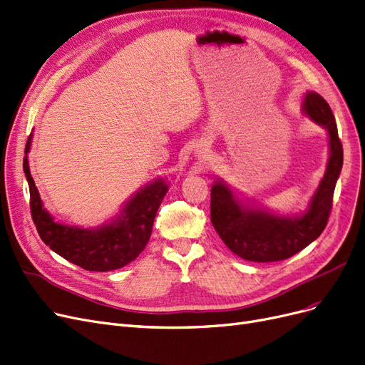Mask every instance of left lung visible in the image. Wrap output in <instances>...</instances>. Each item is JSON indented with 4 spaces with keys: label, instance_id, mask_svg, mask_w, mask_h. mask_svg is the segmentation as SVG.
Here are the masks:
<instances>
[{
    "label": "left lung",
    "instance_id": "obj_1",
    "mask_svg": "<svg viewBox=\"0 0 365 365\" xmlns=\"http://www.w3.org/2000/svg\"><path fill=\"white\" fill-rule=\"evenodd\" d=\"M304 111L329 133L328 168L312 198L308 210L296 218L278 217L242 206L224 183L210 191V221L224 244L239 257L269 263L286 260L316 240L328 224L336 179L343 167V145L331 106L320 94L309 91Z\"/></svg>",
    "mask_w": 365,
    "mask_h": 365
}]
</instances>
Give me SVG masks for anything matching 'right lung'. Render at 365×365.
I'll list each match as a JSON object with an SVG mask.
<instances>
[{"label":"right lung","instance_id":"add662e5","mask_svg":"<svg viewBox=\"0 0 365 365\" xmlns=\"http://www.w3.org/2000/svg\"><path fill=\"white\" fill-rule=\"evenodd\" d=\"M31 135L26 140L24 171L30 186V209L37 233L45 244L63 259L86 271L108 272L129 264L141 254L152 235L156 212L168 192L164 180H156L126 203L120 217L98 230L58 224L43 209L42 200L31 178L26 153Z\"/></svg>","mask_w":365,"mask_h":365}]
</instances>
